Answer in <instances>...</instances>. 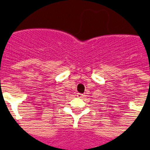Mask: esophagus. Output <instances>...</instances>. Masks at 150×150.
Returning <instances> with one entry per match:
<instances>
[{
    "instance_id": "34e87169",
    "label": "esophagus",
    "mask_w": 150,
    "mask_h": 150,
    "mask_svg": "<svg viewBox=\"0 0 150 150\" xmlns=\"http://www.w3.org/2000/svg\"><path fill=\"white\" fill-rule=\"evenodd\" d=\"M77 97H78V98H84V97H85V95L81 94V93H77Z\"/></svg>"
}]
</instances>
